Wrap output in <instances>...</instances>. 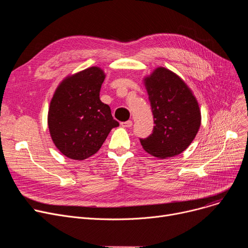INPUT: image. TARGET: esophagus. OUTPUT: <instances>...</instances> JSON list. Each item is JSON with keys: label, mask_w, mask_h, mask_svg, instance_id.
Masks as SVG:
<instances>
[{"label": "esophagus", "mask_w": 248, "mask_h": 248, "mask_svg": "<svg viewBox=\"0 0 248 248\" xmlns=\"http://www.w3.org/2000/svg\"><path fill=\"white\" fill-rule=\"evenodd\" d=\"M121 125L123 127H131L133 125V122L132 121H127V122H124L121 124Z\"/></svg>", "instance_id": "esophagus-1"}]
</instances>
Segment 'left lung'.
Listing matches in <instances>:
<instances>
[{
	"mask_svg": "<svg viewBox=\"0 0 248 248\" xmlns=\"http://www.w3.org/2000/svg\"><path fill=\"white\" fill-rule=\"evenodd\" d=\"M154 115L153 133L140 139L144 150L160 159L184 152L196 137L201 111L192 90L173 71L155 68L144 78Z\"/></svg>",
	"mask_w": 248,
	"mask_h": 248,
	"instance_id": "left-lung-1",
	"label": "left lung"
}]
</instances>
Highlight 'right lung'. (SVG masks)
I'll list each match as a JSON object with an SVG mask.
<instances>
[{"label": "right lung", "mask_w": 248, "mask_h": 248, "mask_svg": "<svg viewBox=\"0 0 248 248\" xmlns=\"http://www.w3.org/2000/svg\"><path fill=\"white\" fill-rule=\"evenodd\" d=\"M106 78L93 66L67 76L56 88L48 110V127L56 148L67 158L83 161L98 152L119 126L99 91Z\"/></svg>", "instance_id": "1"}]
</instances>
